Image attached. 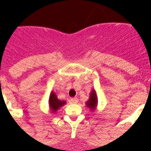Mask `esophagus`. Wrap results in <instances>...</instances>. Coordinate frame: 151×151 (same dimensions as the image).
Returning <instances> with one entry per match:
<instances>
[{
    "label": "esophagus",
    "mask_w": 151,
    "mask_h": 151,
    "mask_svg": "<svg viewBox=\"0 0 151 151\" xmlns=\"http://www.w3.org/2000/svg\"><path fill=\"white\" fill-rule=\"evenodd\" d=\"M71 102L73 103H78V99L77 97L75 98H73V99H71Z\"/></svg>",
    "instance_id": "obj_1"
}]
</instances>
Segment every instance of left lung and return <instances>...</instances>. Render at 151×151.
Returning <instances> with one entry per match:
<instances>
[{"label": "left lung", "mask_w": 151, "mask_h": 151, "mask_svg": "<svg viewBox=\"0 0 151 151\" xmlns=\"http://www.w3.org/2000/svg\"><path fill=\"white\" fill-rule=\"evenodd\" d=\"M97 96L95 90H92L90 93L89 99L86 102V106L88 107H89L90 110H94L97 106Z\"/></svg>", "instance_id": "obj_1"}]
</instances>
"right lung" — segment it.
<instances>
[{
    "mask_svg": "<svg viewBox=\"0 0 151 151\" xmlns=\"http://www.w3.org/2000/svg\"><path fill=\"white\" fill-rule=\"evenodd\" d=\"M64 104H66V101H62L59 100L57 98L56 95L54 92H52L49 96V106L52 111L53 113H55L57 110H59V108L63 106Z\"/></svg>",
    "mask_w": 151,
    "mask_h": 151,
    "instance_id": "add662e5",
    "label": "right lung"
}]
</instances>
